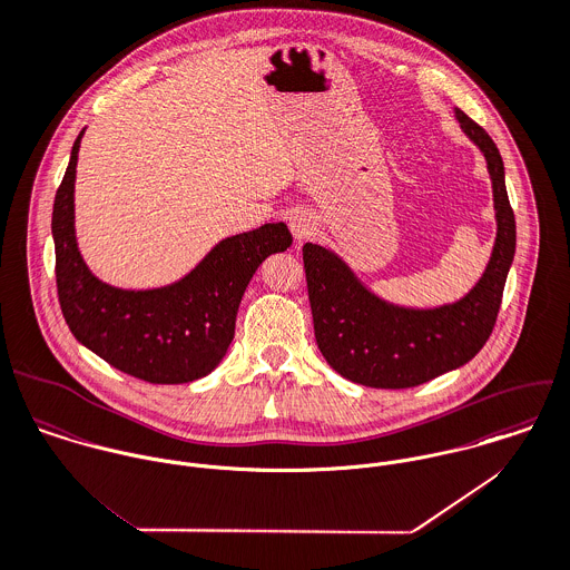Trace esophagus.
<instances>
[{"mask_svg":"<svg viewBox=\"0 0 570 570\" xmlns=\"http://www.w3.org/2000/svg\"><path fill=\"white\" fill-rule=\"evenodd\" d=\"M289 229H292V234H294L298 240L307 238V236L314 232V216H312L309 212H305V209L294 212V214L289 216Z\"/></svg>","mask_w":570,"mask_h":570,"instance_id":"esophagus-1","label":"esophagus"}]
</instances>
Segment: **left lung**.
<instances>
[{
    "label": "left lung",
    "instance_id": "1",
    "mask_svg": "<svg viewBox=\"0 0 570 570\" xmlns=\"http://www.w3.org/2000/svg\"><path fill=\"white\" fill-rule=\"evenodd\" d=\"M455 119L487 159L498 220L489 265L464 298L433 309L397 307L372 294L334 252L303 245L316 343L343 379L376 389L417 386L466 365L493 332L515 256V216L498 146L458 108Z\"/></svg>",
    "mask_w": 570,
    "mask_h": 570
}]
</instances>
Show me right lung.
I'll return each mask as SVG.
<instances>
[{
  "label": "right lung",
  "instance_id": "1",
  "mask_svg": "<svg viewBox=\"0 0 570 570\" xmlns=\"http://www.w3.org/2000/svg\"><path fill=\"white\" fill-rule=\"evenodd\" d=\"M83 130L55 194L52 238L61 314L72 336L124 374L153 384L207 376L225 356L258 265L292 245L285 223L220 240L188 276L159 289H119L83 263L75 238V173Z\"/></svg>",
  "mask_w": 570,
  "mask_h": 570
}]
</instances>
